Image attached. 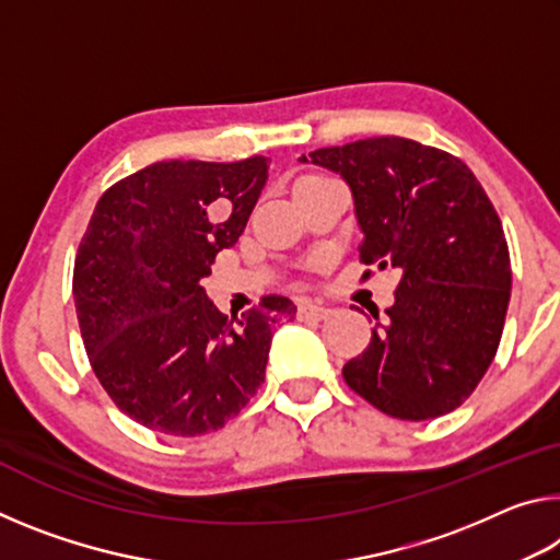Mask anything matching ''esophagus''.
<instances>
[{"mask_svg": "<svg viewBox=\"0 0 560 560\" xmlns=\"http://www.w3.org/2000/svg\"><path fill=\"white\" fill-rule=\"evenodd\" d=\"M299 316L306 320H324L330 316V308L318 306V303H311V301H303L299 306Z\"/></svg>", "mask_w": 560, "mask_h": 560, "instance_id": "obj_1", "label": "esophagus"}]
</instances>
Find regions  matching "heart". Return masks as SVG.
I'll use <instances>...</instances> for the list:
<instances>
[{
  "instance_id": "heart-1",
  "label": "heart",
  "mask_w": 560,
  "mask_h": 560,
  "mask_svg": "<svg viewBox=\"0 0 560 560\" xmlns=\"http://www.w3.org/2000/svg\"><path fill=\"white\" fill-rule=\"evenodd\" d=\"M314 177H318V175H308V177H303V179H314ZM303 179H301V183H303Z\"/></svg>"
}]
</instances>
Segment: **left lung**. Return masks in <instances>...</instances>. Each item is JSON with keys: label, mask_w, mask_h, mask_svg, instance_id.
Masks as SVG:
<instances>
[{"label": "left lung", "mask_w": 560, "mask_h": 560, "mask_svg": "<svg viewBox=\"0 0 560 560\" xmlns=\"http://www.w3.org/2000/svg\"><path fill=\"white\" fill-rule=\"evenodd\" d=\"M301 163L348 183L360 261L400 271L387 318L343 365L348 387L400 420L452 412L494 360L511 296L506 236L485 187L459 158L397 136Z\"/></svg>", "instance_id": "8db88e82"}]
</instances>
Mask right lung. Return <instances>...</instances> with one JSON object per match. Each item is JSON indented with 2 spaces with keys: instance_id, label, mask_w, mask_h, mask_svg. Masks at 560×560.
Masks as SVG:
<instances>
[{
  "instance_id": "add662e5",
  "label": "right lung",
  "mask_w": 560,
  "mask_h": 560,
  "mask_svg": "<svg viewBox=\"0 0 560 560\" xmlns=\"http://www.w3.org/2000/svg\"><path fill=\"white\" fill-rule=\"evenodd\" d=\"M269 158L167 160L108 187L73 267V301L93 373L148 430L197 438L224 428L259 390L273 328L296 316L264 296L224 316L200 279L240 240Z\"/></svg>"
}]
</instances>
